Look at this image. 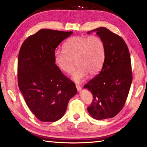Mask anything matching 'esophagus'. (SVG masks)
I'll return each instance as SVG.
<instances>
[{"label": "esophagus", "mask_w": 147, "mask_h": 147, "mask_svg": "<svg viewBox=\"0 0 147 147\" xmlns=\"http://www.w3.org/2000/svg\"><path fill=\"white\" fill-rule=\"evenodd\" d=\"M76 88L78 92H80L82 90V87L79 84H76Z\"/></svg>", "instance_id": "obj_1"}]
</instances>
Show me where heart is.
Returning <instances> with one entry per match:
<instances>
[{"label":"heart","instance_id":"heart-1","mask_svg":"<svg viewBox=\"0 0 147 147\" xmlns=\"http://www.w3.org/2000/svg\"><path fill=\"white\" fill-rule=\"evenodd\" d=\"M63 48V51L55 53V63L60 70L69 74L76 64L77 68L71 77L75 82H80L88 74L95 76L101 70L105 57V46L101 38L72 37L65 42Z\"/></svg>","mask_w":147,"mask_h":147}]
</instances>
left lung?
Returning a JSON list of instances; mask_svg holds the SVG:
<instances>
[{"instance_id":"8db88e82","label":"left lung","mask_w":147,"mask_h":147,"mask_svg":"<svg viewBox=\"0 0 147 147\" xmlns=\"http://www.w3.org/2000/svg\"><path fill=\"white\" fill-rule=\"evenodd\" d=\"M95 32L105 46V57L100 73L84 86L92 93L93 100L88 108L96 120L110 119L123 109L132 82L131 60L123 39L108 28L100 27Z\"/></svg>"}]
</instances>
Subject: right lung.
I'll list each match as a JSON object with an SVG mask.
<instances>
[{"label": "right lung", "mask_w": 147, "mask_h": 147, "mask_svg": "<svg viewBox=\"0 0 147 147\" xmlns=\"http://www.w3.org/2000/svg\"><path fill=\"white\" fill-rule=\"evenodd\" d=\"M72 32L41 29L21 46L17 65L18 85L28 109L37 119L53 122L63 116L76 85L56 65L55 51Z\"/></svg>", "instance_id": "right-lung-1"}]
</instances>
